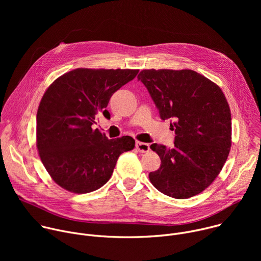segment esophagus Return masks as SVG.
<instances>
[{"label": "esophagus", "mask_w": 261, "mask_h": 261, "mask_svg": "<svg viewBox=\"0 0 261 261\" xmlns=\"http://www.w3.org/2000/svg\"><path fill=\"white\" fill-rule=\"evenodd\" d=\"M135 145H136L137 151H139L140 153H146V152L150 151V144H148V143L136 140Z\"/></svg>", "instance_id": "obj_1"}]
</instances>
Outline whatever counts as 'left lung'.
<instances>
[{
	"mask_svg": "<svg viewBox=\"0 0 261 261\" xmlns=\"http://www.w3.org/2000/svg\"><path fill=\"white\" fill-rule=\"evenodd\" d=\"M154 100L160 118L171 120L174 146L153 143L160 168L150 172L161 193L185 199L201 193L224 166L231 146V114L222 90L189 70L147 69L137 76Z\"/></svg>",
	"mask_w": 261,
	"mask_h": 261,
	"instance_id": "1",
	"label": "left lung"
}]
</instances>
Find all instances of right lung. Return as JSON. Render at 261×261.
Returning a JSON list of instances; mask_svg holds the SVG:
<instances>
[{"label": "right lung", "instance_id": "1", "mask_svg": "<svg viewBox=\"0 0 261 261\" xmlns=\"http://www.w3.org/2000/svg\"><path fill=\"white\" fill-rule=\"evenodd\" d=\"M137 69L77 68L58 77L44 93L37 111V148L51 178L72 193L101 188L120 155L131 151L130 136L108 139L93 129L113 94L132 81Z\"/></svg>", "mask_w": 261, "mask_h": 261}]
</instances>
